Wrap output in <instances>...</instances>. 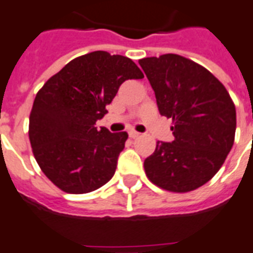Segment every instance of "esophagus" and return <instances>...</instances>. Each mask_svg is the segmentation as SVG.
Instances as JSON below:
<instances>
[{"instance_id":"1","label":"esophagus","mask_w":253,"mask_h":253,"mask_svg":"<svg viewBox=\"0 0 253 253\" xmlns=\"http://www.w3.org/2000/svg\"><path fill=\"white\" fill-rule=\"evenodd\" d=\"M139 134H141V133L136 132V130H130V132H129V137H130V138H137V137H139Z\"/></svg>"}]
</instances>
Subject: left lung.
<instances>
[{
  "instance_id": "8db88e82",
  "label": "left lung",
  "mask_w": 253,
  "mask_h": 253,
  "mask_svg": "<svg viewBox=\"0 0 253 253\" xmlns=\"http://www.w3.org/2000/svg\"><path fill=\"white\" fill-rule=\"evenodd\" d=\"M159 114L172 119V142L158 141L143 162L151 183L169 192L193 191L218 172L234 145L236 111L225 86L204 66L167 53L139 60Z\"/></svg>"
}]
</instances>
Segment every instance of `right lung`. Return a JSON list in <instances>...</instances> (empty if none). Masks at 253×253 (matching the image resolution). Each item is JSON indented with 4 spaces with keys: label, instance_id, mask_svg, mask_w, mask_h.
Returning a JSON list of instances; mask_svg holds the SVG:
<instances>
[{
    "label": "right lung",
    "instance_id": "1",
    "mask_svg": "<svg viewBox=\"0 0 253 253\" xmlns=\"http://www.w3.org/2000/svg\"><path fill=\"white\" fill-rule=\"evenodd\" d=\"M143 73L130 58L95 50L66 64L36 94L28 137L45 176L61 191L88 193L112 179L128 133L95 126L126 80Z\"/></svg>",
    "mask_w": 253,
    "mask_h": 253
}]
</instances>
